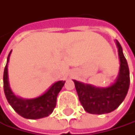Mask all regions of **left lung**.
Listing matches in <instances>:
<instances>
[{
	"label": "left lung",
	"mask_w": 135,
	"mask_h": 135,
	"mask_svg": "<svg viewBox=\"0 0 135 135\" xmlns=\"http://www.w3.org/2000/svg\"><path fill=\"white\" fill-rule=\"evenodd\" d=\"M116 41L120 60V69L115 83L107 87H95L74 80L79 101L86 112L104 114L114 111L125 100L129 86V71L122 48Z\"/></svg>",
	"instance_id": "obj_1"
}]
</instances>
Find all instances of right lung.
I'll return each instance as SVG.
<instances>
[{"label": "right lung", "mask_w": 135, "mask_h": 135, "mask_svg": "<svg viewBox=\"0 0 135 135\" xmlns=\"http://www.w3.org/2000/svg\"><path fill=\"white\" fill-rule=\"evenodd\" d=\"M11 51L8 56L3 76L4 91L9 104L15 112L27 119H40L49 116L56 107V97L65 81H58L53 83L45 93L34 99H22L15 95L11 90L8 80V62Z\"/></svg>", "instance_id": "add662e5"}]
</instances>
